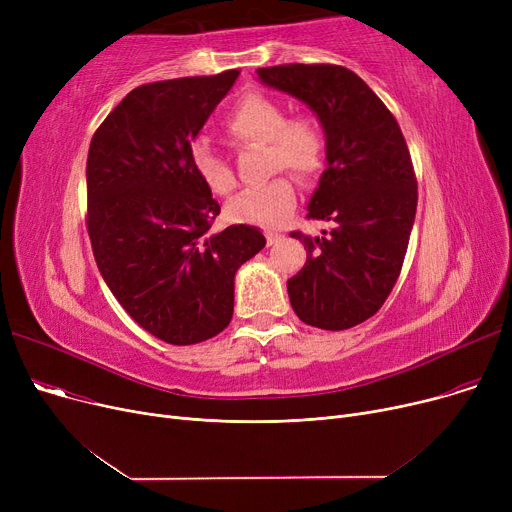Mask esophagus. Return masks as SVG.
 <instances>
[{"mask_svg": "<svg viewBox=\"0 0 512 512\" xmlns=\"http://www.w3.org/2000/svg\"><path fill=\"white\" fill-rule=\"evenodd\" d=\"M265 240H267V245H276V242L280 240V234H276V232H265Z\"/></svg>", "mask_w": 512, "mask_h": 512, "instance_id": "esophagus-1", "label": "esophagus"}]
</instances>
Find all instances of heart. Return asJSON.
<instances>
[{"instance_id": "heart-1", "label": "heart", "mask_w": 512, "mask_h": 512, "mask_svg": "<svg viewBox=\"0 0 512 512\" xmlns=\"http://www.w3.org/2000/svg\"><path fill=\"white\" fill-rule=\"evenodd\" d=\"M224 128L236 143L265 145L270 149V172L290 170L309 182L326 166L328 137L311 116L288 118L286 107L263 93L240 97L224 120ZM191 164L213 195L226 197L236 188V176L228 161L205 141L191 147ZM297 205V186L288 174L245 188L226 205V215L236 224L274 226L284 222Z\"/></svg>"}]
</instances>
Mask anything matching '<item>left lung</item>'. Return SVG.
Instances as JSON below:
<instances>
[{
    "label": "left lung",
    "instance_id": "1",
    "mask_svg": "<svg viewBox=\"0 0 512 512\" xmlns=\"http://www.w3.org/2000/svg\"><path fill=\"white\" fill-rule=\"evenodd\" d=\"M265 85L305 101L328 137V168L309 201L324 236L299 238L307 261L288 280L307 326L348 330L380 311L400 276L417 211V178L402 130L363 80L336 64L257 68Z\"/></svg>",
    "mask_w": 512,
    "mask_h": 512
}]
</instances>
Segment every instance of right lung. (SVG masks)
Instances as JSON below:
<instances>
[{"mask_svg":"<svg viewBox=\"0 0 512 512\" xmlns=\"http://www.w3.org/2000/svg\"><path fill=\"white\" fill-rule=\"evenodd\" d=\"M240 70L132 89L95 130L87 157V230L124 311L168 344L220 334L234 274L265 247L255 226H211L220 205L191 164V141Z\"/></svg>","mask_w":512,"mask_h":512,"instance_id":"right-lung-1","label":"right lung"}]
</instances>
